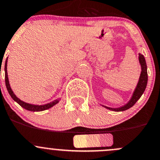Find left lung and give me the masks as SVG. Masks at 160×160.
Listing matches in <instances>:
<instances>
[{"mask_svg": "<svg viewBox=\"0 0 160 160\" xmlns=\"http://www.w3.org/2000/svg\"><path fill=\"white\" fill-rule=\"evenodd\" d=\"M139 61H140V63L141 65V77H140V80H139L138 84L137 86V88H136L135 92H134L133 95H132V98L130 99L129 102L127 104H125V106L122 107H119V108H110V107H105L106 108L109 109L110 110H114V111H124V110H126L128 109H129L130 107H132L136 102H137L139 98H141L142 94L144 93V90L146 88V86H147L148 83V72H147V65H146L145 58L143 56L141 53H139Z\"/></svg>", "mask_w": 160, "mask_h": 160, "instance_id": "8db88e82", "label": "left lung"}]
</instances>
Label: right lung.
I'll return each mask as SVG.
<instances>
[{"label":"right lung","instance_id":"right-lung-1","mask_svg":"<svg viewBox=\"0 0 160 160\" xmlns=\"http://www.w3.org/2000/svg\"><path fill=\"white\" fill-rule=\"evenodd\" d=\"M4 72H5V85L8 93H9V95H11L12 98H13V100L16 101L17 103H19V105L23 107V108L26 109V110H30V111H42V110H47V109L50 108V107H52L53 106L56 105V104L60 101V99L58 98V99H57V100L53 101V102H50V103L45 104V105H40V106L32 105V104H29V103H27V102H23V101L19 99V98L14 95L13 92L12 91L11 88H10L9 82H8V72H7V59H6L5 65H4Z\"/></svg>","mask_w":160,"mask_h":160}]
</instances>
